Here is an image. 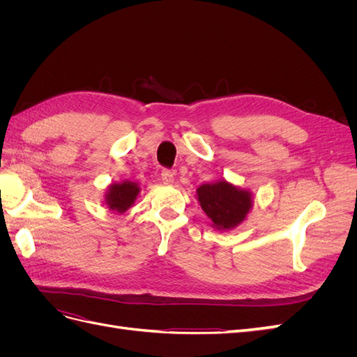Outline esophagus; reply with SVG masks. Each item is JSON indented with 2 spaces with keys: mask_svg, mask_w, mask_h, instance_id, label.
Here are the masks:
<instances>
[{
  "mask_svg": "<svg viewBox=\"0 0 357 357\" xmlns=\"http://www.w3.org/2000/svg\"><path fill=\"white\" fill-rule=\"evenodd\" d=\"M160 178H162V183H164V185H172V183H174V172L169 171V169H162Z\"/></svg>",
  "mask_w": 357,
  "mask_h": 357,
  "instance_id": "34e87169",
  "label": "esophagus"
}]
</instances>
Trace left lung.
I'll return each mask as SVG.
<instances>
[{
  "label": "left lung",
  "mask_w": 357,
  "mask_h": 357,
  "mask_svg": "<svg viewBox=\"0 0 357 357\" xmlns=\"http://www.w3.org/2000/svg\"><path fill=\"white\" fill-rule=\"evenodd\" d=\"M197 197L201 208L219 231L234 229L241 225L253 205L250 192L236 188L226 180L199 186Z\"/></svg>",
  "instance_id": "8db88e82"
}]
</instances>
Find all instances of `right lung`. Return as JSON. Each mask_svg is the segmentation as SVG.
I'll return each instance as SVG.
<instances>
[{
  "label": "right lung",
  "instance_id": "right-lung-1",
  "mask_svg": "<svg viewBox=\"0 0 357 357\" xmlns=\"http://www.w3.org/2000/svg\"><path fill=\"white\" fill-rule=\"evenodd\" d=\"M138 193L139 188L134 181L125 180L122 183H113L105 193V204L112 211L122 214L132 207Z\"/></svg>",
  "mask_w": 357,
  "mask_h": 357
}]
</instances>
